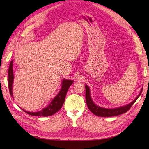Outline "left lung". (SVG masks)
<instances>
[{"label":"left lung","instance_id":"left-lung-1","mask_svg":"<svg viewBox=\"0 0 149 149\" xmlns=\"http://www.w3.org/2000/svg\"><path fill=\"white\" fill-rule=\"evenodd\" d=\"M86 88V101L87 106L91 112L97 116L100 117H112L118 116L122 114H124L125 112L129 110L131 106L134 104V103L136 101L138 97L141 96L142 91V88L140 94L137 96V97L135 100L128 105H126L123 107H120L118 108H114V109H106V108L101 107L100 106H96L95 104L91 100V97L90 96V90L89 87L87 85H85Z\"/></svg>","mask_w":149,"mask_h":149}]
</instances>
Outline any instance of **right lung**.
Listing matches in <instances>:
<instances>
[{"instance_id":"right-lung-1","label":"right lung","mask_w":149,"mask_h":149,"mask_svg":"<svg viewBox=\"0 0 149 149\" xmlns=\"http://www.w3.org/2000/svg\"><path fill=\"white\" fill-rule=\"evenodd\" d=\"M12 61H10L9 68L8 71V89H9V92L10 96H12V84L13 81V68H12ZM73 81L72 80L68 79H63L62 82L61 89H60V93L57 94V96L53 99L52 102L49 103V104L44 108L42 111L36 112H31L24 111L26 113L29 115L34 116H49L53 115L59 111L63 103L65 102V97L68 90L70 86L72 84Z\"/></svg>"}]
</instances>
